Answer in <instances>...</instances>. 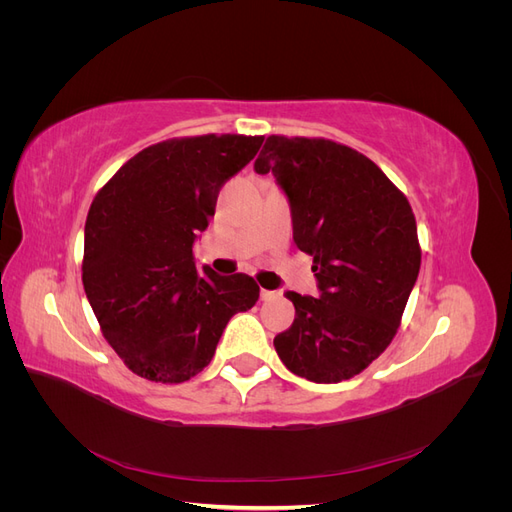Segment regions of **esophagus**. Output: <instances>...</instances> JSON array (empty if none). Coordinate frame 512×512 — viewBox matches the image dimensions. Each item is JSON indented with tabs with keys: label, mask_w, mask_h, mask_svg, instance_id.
I'll return each mask as SVG.
<instances>
[{
	"label": "esophagus",
	"mask_w": 512,
	"mask_h": 512,
	"mask_svg": "<svg viewBox=\"0 0 512 512\" xmlns=\"http://www.w3.org/2000/svg\"><path fill=\"white\" fill-rule=\"evenodd\" d=\"M275 294H277V292H273V290H265V288H262V290H260V299H262V301H269V299H273V297H275Z\"/></svg>",
	"instance_id": "obj_1"
}]
</instances>
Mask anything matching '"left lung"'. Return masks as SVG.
<instances>
[{"instance_id":"left-lung-1","label":"left lung","mask_w":512,"mask_h":512,"mask_svg":"<svg viewBox=\"0 0 512 512\" xmlns=\"http://www.w3.org/2000/svg\"><path fill=\"white\" fill-rule=\"evenodd\" d=\"M286 192L292 239L314 258L320 297L288 290L282 363L318 384L350 380L393 342L421 269L408 198L363 153L329 138L269 136L254 164Z\"/></svg>"}]
</instances>
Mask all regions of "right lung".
Segmentation results:
<instances>
[{
  "mask_svg": "<svg viewBox=\"0 0 512 512\" xmlns=\"http://www.w3.org/2000/svg\"><path fill=\"white\" fill-rule=\"evenodd\" d=\"M265 136L170 138L108 179L85 222L83 286L102 335L136 376L179 384L200 374L228 320L258 301L250 275L196 269L192 245L222 185Z\"/></svg>",
  "mask_w": 512,
  "mask_h": 512,
  "instance_id": "1",
  "label": "right lung"
}]
</instances>
